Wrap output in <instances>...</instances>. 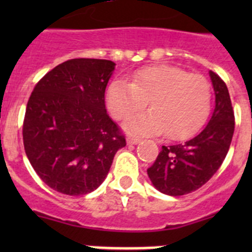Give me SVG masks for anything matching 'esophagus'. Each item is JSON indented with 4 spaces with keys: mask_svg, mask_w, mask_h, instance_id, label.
<instances>
[{
    "mask_svg": "<svg viewBox=\"0 0 252 252\" xmlns=\"http://www.w3.org/2000/svg\"><path fill=\"white\" fill-rule=\"evenodd\" d=\"M126 141H127L128 145H136V144H139V142L141 141V139H140V137H135V136H128L127 139H126Z\"/></svg>",
    "mask_w": 252,
    "mask_h": 252,
    "instance_id": "obj_1",
    "label": "esophagus"
}]
</instances>
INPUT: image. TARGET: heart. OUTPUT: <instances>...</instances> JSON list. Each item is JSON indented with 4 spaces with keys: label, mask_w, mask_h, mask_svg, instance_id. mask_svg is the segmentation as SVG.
<instances>
[{
    "label": "heart",
    "mask_w": 252,
    "mask_h": 252,
    "mask_svg": "<svg viewBox=\"0 0 252 252\" xmlns=\"http://www.w3.org/2000/svg\"><path fill=\"white\" fill-rule=\"evenodd\" d=\"M211 86L199 74H188L170 65L144 68L132 81L116 79L107 88V106L117 120L126 119L148 104L151 110L125 122L127 132L157 135L166 132L184 140L199 131L211 110Z\"/></svg>",
    "instance_id": "b5f03b06"
}]
</instances>
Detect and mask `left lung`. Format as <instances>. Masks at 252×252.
I'll return each instance as SVG.
<instances>
[{
	"instance_id": "left-lung-1",
	"label": "left lung",
	"mask_w": 252,
	"mask_h": 252,
	"mask_svg": "<svg viewBox=\"0 0 252 252\" xmlns=\"http://www.w3.org/2000/svg\"><path fill=\"white\" fill-rule=\"evenodd\" d=\"M216 95L212 117L197 136L184 144L162 146L148 169L151 183L168 195H184L206 184L226 158L233 131L235 116L230 93L221 78L209 72Z\"/></svg>"
}]
</instances>
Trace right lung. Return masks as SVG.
I'll return each mask as SVG.
<instances>
[{
    "mask_svg": "<svg viewBox=\"0 0 252 252\" xmlns=\"http://www.w3.org/2000/svg\"><path fill=\"white\" fill-rule=\"evenodd\" d=\"M115 65L106 59L66 60L31 93L22 127L25 153L40 179L57 192H93L126 146L104 106Z\"/></svg>",
    "mask_w": 252,
    "mask_h": 252,
    "instance_id": "1",
    "label": "right lung"
}]
</instances>
